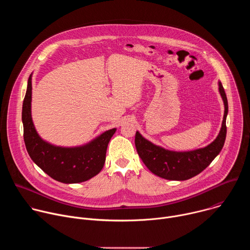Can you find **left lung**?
<instances>
[{
    "label": "left lung",
    "instance_id": "left-lung-1",
    "mask_svg": "<svg viewBox=\"0 0 250 250\" xmlns=\"http://www.w3.org/2000/svg\"><path fill=\"white\" fill-rule=\"evenodd\" d=\"M219 91L225 104L222 127L217 138L204 148L184 152L167 150L151 144L136 131L134 144L137 153L153 174L167 180H188L206 169L221 152L227 136L226 121L229 104L225 89L221 82H219Z\"/></svg>",
    "mask_w": 250,
    "mask_h": 250
}]
</instances>
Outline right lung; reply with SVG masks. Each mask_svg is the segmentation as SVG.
Listing matches in <instances>:
<instances>
[{
  "label": "right lung",
  "instance_id": "1",
  "mask_svg": "<svg viewBox=\"0 0 250 250\" xmlns=\"http://www.w3.org/2000/svg\"><path fill=\"white\" fill-rule=\"evenodd\" d=\"M31 75L22 103L21 120L26 150L42 171L61 183H80L91 179L102 170L109 141L117 128L102 133L89 144L77 147H60L44 141L34 128L31 119Z\"/></svg>",
  "mask_w": 250,
  "mask_h": 250
}]
</instances>
